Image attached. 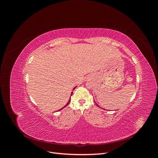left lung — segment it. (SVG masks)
Instances as JSON below:
<instances>
[{"mask_svg": "<svg viewBox=\"0 0 158 158\" xmlns=\"http://www.w3.org/2000/svg\"><path fill=\"white\" fill-rule=\"evenodd\" d=\"M96 105H97V104H96ZM97 106H98V105H97Z\"/></svg>", "mask_w": 158, "mask_h": 158, "instance_id": "1", "label": "left lung"}]
</instances>
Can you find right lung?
Masks as SVG:
<instances>
[{
	"label": "right lung",
	"mask_w": 158,
	"mask_h": 158,
	"mask_svg": "<svg viewBox=\"0 0 158 158\" xmlns=\"http://www.w3.org/2000/svg\"><path fill=\"white\" fill-rule=\"evenodd\" d=\"M74 89H75V88H74ZM72 94H73V92H72V93H71V95H72ZM70 100H69V102H68V103H67V104H66V106H64V107H66V106H68V105H69V103H70ZM64 107H63V108H62V109H63V108H64ZM60 109V110H61V109ZM60 110H59V111H60Z\"/></svg>",
	"instance_id": "right-lung-1"
}]
</instances>
